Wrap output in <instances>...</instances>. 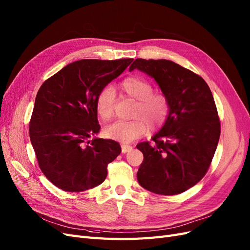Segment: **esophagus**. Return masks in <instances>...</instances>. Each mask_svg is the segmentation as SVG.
<instances>
[{
  "instance_id": "esophagus-1",
  "label": "esophagus",
  "mask_w": 250,
  "mask_h": 250,
  "mask_svg": "<svg viewBox=\"0 0 250 250\" xmlns=\"http://www.w3.org/2000/svg\"><path fill=\"white\" fill-rule=\"evenodd\" d=\"M122 152L123 153H127V152H130V151L132 150V146L130 145H127V144H122Z\"/></svg>"
}]
</instances>
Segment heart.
<instances>
[{"mask_svg": "<svg viewBox=\"0 0 250 250\" xmlns=\"http://www.w3.org/2000/svg\"><path fill=\"white\" fill-rule=\"evenodd\" d=\"M121 90L128 98L137 101L133 108L132 121H116L105 128L104 133L108 139L123 143H131L144 137L149 125L161 126L169 113V102L164 95L153 93L150 82L141 77H128L121 83ZM116 92L112 86L103 87L96 98V110L102 120L112 116Z\"/></svg>", "mask_w": 250, "mask_h": 250, "instance_id": "1", "label": "heart"}]
</instances>
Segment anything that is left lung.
Masks as SVG:
<instances>
[{"label":"left lung","instance_id":"obj_1","mask_svg":"<svg viewBox=\"0 0 250 250\" xmlns=\"http://www.w3.org/2000/svg\"><path fill=\"white\" fill-rule=\"evenodd\" d=\"M153 78L169 102L164 125L137 148L144 154L139 184L160 195H176L200 181L220 138V121L213 95L197 74L166 59H135L129 71Z\"/></svg>","mask_w":250,"mask_h":250}]
</instances>
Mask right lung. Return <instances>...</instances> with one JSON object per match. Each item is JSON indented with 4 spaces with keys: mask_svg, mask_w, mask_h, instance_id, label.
Segmentation results:
<instances>
[{
    "mask_svg": "<svg viewBox=\"0 0 250 250\" xmlns=\"http://www.w3.org/2000/svg\"><path fill=\"white\" fill-rule=\"evenodd\" d=\"M132 60H77L39 89L29 124L30 140L42 172L57 188L82 192L106 178L107 165L121 153V146L96 138L100 131L96 98Z\"/></svg>",
    "mask_w": 250,
    "mask_h": 250,
    "instance_id": "right-lung-1",
    "label": "right lung"
}]
</instances>
